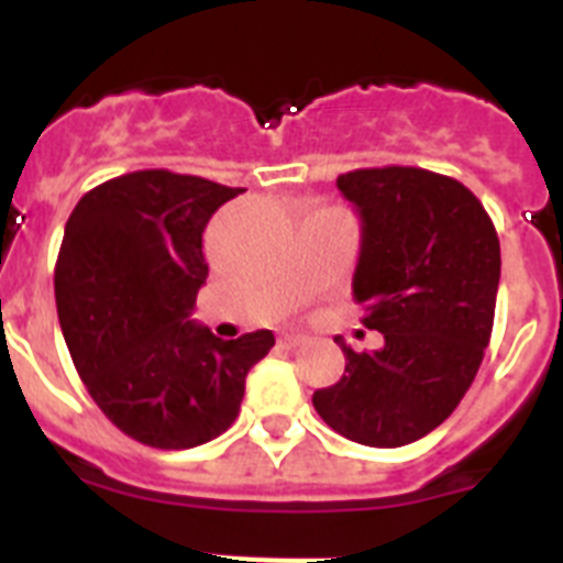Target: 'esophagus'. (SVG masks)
Here are the masks:
<instances>
[{"instance_id":"esophagus-1","label":"esophagus","mask_w":563,"mask_h":563,"mask_svg":"<svg viewBox=\"0 0 563 563\" xmlns=\"http://www.w3.org/2000/svg\"><path fill=\"white\" fill-rule=\"evenodd\" d=\"M305 341L307 335H301V332H282V338H278V343H282L285 350H296V346H301Z\"/></svg>"}]
</instances>
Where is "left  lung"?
<instances>
[{
  "label": "left lung",
  "instance_id": "1",
  "mask_svg": "<svg viewBox=\"0 0 563 563\" xmlns=\"http://www.w3.org/2000/svg\"><path fill=\"white\" fill-rule=\"evenodd\" d=\"M338 188L361 211L355 301L383 350L346 357L312 406L341 437L400 449L434 431L471 389L494 332L499 236L474 191L415 166L355 168Z\"/></svg>",
  "mask_w": 563,
  "mask_h": 563
}]
</instances>
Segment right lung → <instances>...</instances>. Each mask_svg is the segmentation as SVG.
Masks as SVG:
<instances>
[{
	"label": "right lung",
	"mask_w": 563,
	"mask_h": 563,
	"mask_svg": "<svg viewBox=\"0 0 563 563\" xmlns=\"http://www.w3.org/2000/svg\"><path fill=\"white\" fill-rule=\"evenodd\" d=\"M228 188L143 168L78 200L56 262L64 341L98 409L132 440L163 451L231 429L245 377L276 343L271 330L222 341L188 321L206 285L202 231Z\"/></svg>",
	"instance_id": "1"
}]
</instances>
